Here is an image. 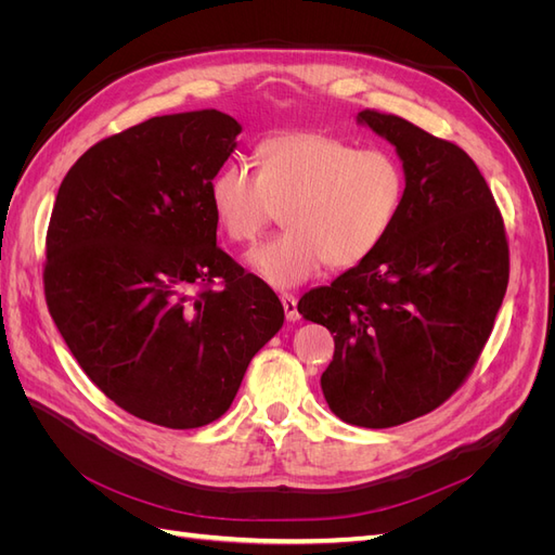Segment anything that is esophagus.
<instances>
[{"mask_svg":"<svg viewBox=\"0 0 555 555\" xmlns=\"http://www.w3.org/2000/svg\"><path fill=\"white\" fill-rule=\"evenodd\" d=\"M280 300H282L284 314H287V322H298L300 314H298V304H296V296H292V294H282V296H280Z\"/></svg>","mask_w":555,"mask_h":555,"instance_id":"esophagus-1","label":"esophagus"}]
</instances>
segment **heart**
I'll use <instances>...</instances> for the list:
<instances>
[{"mask_svg":"<svg viewBox=\"0 0 555 555\" xmlns=\"http://www.w3.org/2000/svg\"><path fill=\"white\" fill-rule=\"evenodd\" d=\"M259 173L227 164L208 196L229 241L255 243L284 210L282 236L259 245L249 266L271 287L292 289L331 268L373 257L389 236L405 171L382 147H357L319 131H287L257 147Z\"/></svg>","mask_w":555,"mask_h":555,"instance_id":"1","label":"heart"}]
</instances>
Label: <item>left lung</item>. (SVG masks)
<instances>
[{"instance_id":"1","label":"left lung","mask_w":555,"mask_h":555,"mask_svg":"<svg viewBox=\"0 0 555 555\" xmlns=\"http://www.w3.org/2000/svg\"><path fill=\"white\" fill-rule=\"evenodd\" d=\"M357 122L396 147L405 201L375 255L310 289L298 312L335 333L322 375L331 412L391 428L440 408L475 367L507 292L509 247L459 145L398 115L361 111Z\"/></svg>"}]
</instances>
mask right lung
Wrapping results in <instances>:
<instances>
[{
    "mask_svg": "<svg viewBox=\"0 0 555 555\" xmlns=\"http://www.w3.org/2000/svg\"><path fill=\"white\" fill-rule=\"evenodd\" d=\"M241 131L215 108L150 117L92 145L50 215V317L99 389L150 424L220 418L284 322L273 289L217 247L208 188Z\"/></svg>",
    "mask_w": 555,
    "mask_h": 555,
    "instance_id": "right-lung-1",
    "label": "right lung"
}]
</instances>
